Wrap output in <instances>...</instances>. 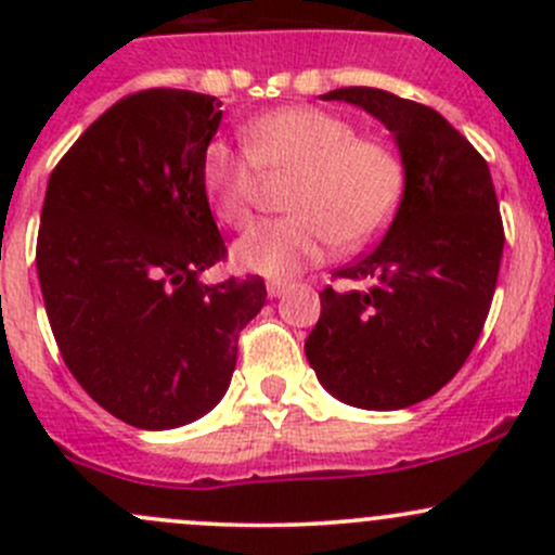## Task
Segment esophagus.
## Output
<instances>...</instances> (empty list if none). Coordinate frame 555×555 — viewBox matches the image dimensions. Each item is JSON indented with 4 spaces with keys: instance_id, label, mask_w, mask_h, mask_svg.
Returning <instances> with one entry per match:
<instances>
[{
    "instance_id": "obj_1",
    "label": "esophagus",
    "mask_w": 555,
    "mask_h": 555,
    "mask_svg": "<svg viewBox=\"0 0 555 555\" xmlns=\"http://www.w3.org/2000/svg\"><path fill=\"white\" fill-rule=\"evenodd\" d=\"M284 293H287V282H282V279H271V282H268V295H271V298H282Z\"/></svg>"
}]
</instances>
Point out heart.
Returning <instances> with one entry per match:
<instances>
[{"label":"heart","mask_w":555,"mask_h":555,"mask_svg":"<svg viewBox=\"0 0 555 555\" xmlns=\"http://www.w3.org/2000/svg\"><path fill=\"white\" fill-rule=\"evenodd\" d=\"M262 173L293 177L287 217L262 222L236 244L246 271L287 276L322 260L330 244L357 249L384 231L400 204L405 166L391 144L360 137L354 122L319 106H284L244 126V147L211 139L201 160L206 198L222 225L255 217Z\"/></svg>","instance_id":"obj_1"}]
</instances>
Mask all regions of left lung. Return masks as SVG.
Returning <instances> with one entry per match:
<instances>
[{
	"label": "left lung",
	"mask_w": 555,
	"mask_h": 555,
	"mask_svg": "<svg viewBox=\"0 0 555 555\" xmlns=\"http://www.w3.org/2000/svg\"><path fill=\"white\" fill-rule=\"evenodd\" d=\"M324 102L371 112L400 144L405 193L384 238L324 287L306 357L324 389L365 411L416 405L467 362L489 317L505 228L483 155L433 106L382 88Z\"/></svg>",
	"instance_id": "1"
}]
</instances>
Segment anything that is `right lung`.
Segmentation results:
<instances>
[{
    "label": "right lung",
    "instance_id": "right-lung-1",
    "mask_svg": "<svg viewBox=\"0 0 555 555\" xmlns=\"http://www.w3.org/2000/svg\"><path fill=\"white\" fill-rule=\"evenodd\" d=\"M220 104L177 88L128 93L66 150L44 193L37 273L53 338L77 384L139 429L211 411L266 306L255 273L198 282L228 257L201 179Z\"/></svg>",
    "mask_w": 555,
    "mask_h": 555
}]
</instances>
